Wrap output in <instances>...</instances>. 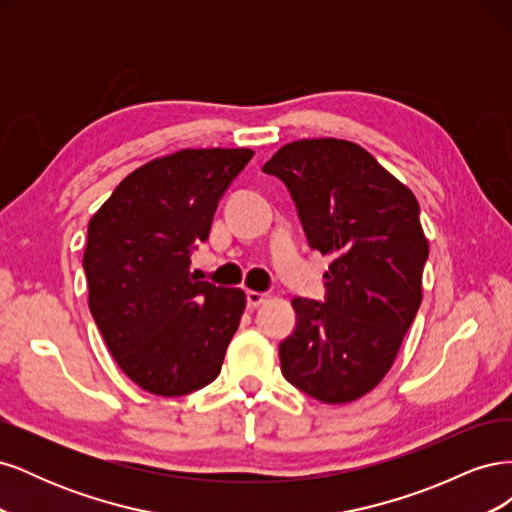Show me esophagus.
Returning <instances> with one entry per match:
<instances>
[{
	"label": "esophagus",
	"mask_w": 512,
	"mask_h": 512,
	"mask_svg": "<svg viewBox=\"0 0 512 512\" xmlns=\"http://www.w3.org/2000/svg\"><path fill=\"white\" fill-rule=\"evenodd\" d=\"M267 299L265 292H258V290H245V301L250 307H258L262 301Z\"/></svg>",
	"instance_id": "obj_1"
}]
</instances>
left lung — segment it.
I'll use <instances>...</instances> for the list:
<instances>
[{"label": "left lung", "instance_id": "left-lung-1", "mask_svg": "<svg viewBox=\"0 0 512 512\" xmlns=\"http://www.w3.org/2000/svg\"><path fill=\"white\" fill-rule=\"evenodd\" d=\"M262 170L286 183L309 247L333 254L324 301L292 299L282 374L324 404H348L386 376L421 307V209L371 153L339 138L288 143Z\"/></svg>", "mask_w": 512, "mask_h": 512}]
</instances>
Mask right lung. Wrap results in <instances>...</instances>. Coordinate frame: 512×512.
<instances>
[{"label":"right lung","mask_w":512,"mask_h":512,"mask_svg":"<svg viewBox=\"0 0 512 512\" xmlns=\"http://www.w3.org/2000/svg\"><path fill=\"white\" fill-rule=\"evenodd\" d=\"M252 149H181L136 168L87 228L89 309L141 389L179 397L218 378L245 309L241 288L198 282L190 256Z\"/></svg>","instance_id":"1"}]
</instances>
